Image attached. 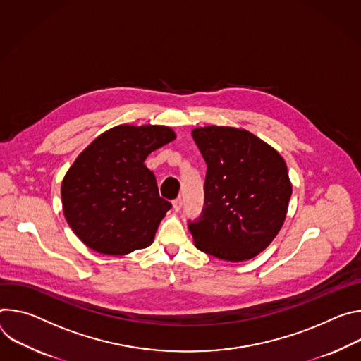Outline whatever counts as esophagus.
<instances>
[{"label": "esophagus", "mask_w": 361, "mask_h": 361, "mask_svg": "<svg viewBox=\"0 0 361 361\" xmlns=\"http://www.w3.org/2000/svg\"><path fill=\"white\" fill-rule=\"evenodd\" d=\"M172 204H173V211H175V212H179V211L182 209V199H180V197L175 199V201H173Z\"/></svg>", "instance_id": "obj_1"}]
</instances>
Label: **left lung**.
I'll return each instance as SVG.
<instances>
[{"label":"left lung","mask_w":361,"mask_h":361,"mask_svg":"<svg viewBox=\"0 0 361 361\" xmlns=\"http://www.w3.org/2000/svg\"><path fill=\"white\" fill-rule=\"evenodd\" d=\"M208 165L201 216L189 221L195 247L232 262L262 252L281 229L293 186L274 147L244 129L192 130Z\"/></svg>","instance_id":"obj_1"}]
</instances>
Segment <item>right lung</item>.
Here are the masks:
<instances>
[{
    "mask_svg": "<svg viewBox=\"0 0 361 361\" xmlns=\"http://www.w3.org/2000/svg\"><path fill=\"white\" fill-rule=\"evenodd\" d=\"M175 139L166 126L120 125L78 154L63 179L61 201L67 224L89 248L125 255L153 243L172 204L159 196L145 160Z\"/></svg>",
    "mask_w": 361,
    "mask_h": 361,
    "instance_id": "obj_1",
    "label": "right lung"
}]
</instances>
